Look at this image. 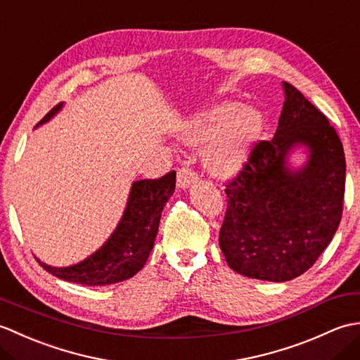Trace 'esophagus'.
Here are the masks:
<instances>
[{"label":"esophagus","mask_w":360,"mask_h":360,"mask_svg":"<svg viewBox=\"0 0 360 360\" xmlns=\"http://www.w3.org/2000/svg\"><path fill=\"white\" fill-rule=\"evenodd\" d=\"M196 179H198V174L190 167H181L178 170V174H176V184H178L179 188L188 187Z\"/></svg>","instance_id":"esophagus-1"}]
</instances>
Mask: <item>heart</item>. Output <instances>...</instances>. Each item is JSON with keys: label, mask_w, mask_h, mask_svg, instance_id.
I'll return each instance as SVG.
<instances>
[{"label": "heart", "mask_w": 360, "mask_h": 360, "mask_svg": "<svg viewBox=\"0 0 360 360\" xmlns=\"http://www.w3.org/2000/svg\"><path fill=\"white\" fill-rule=\"evenodd\" d=\"M263 128V117L252 108L224 102L212 106L188 122L182 141L204 145L202 162L213 176H231L246 162Z\"/></svg>", "instance_id": "heart-1"}]
</instances>
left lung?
<instances>
[{
	"mask_svg": "<svg viewBox=\"0 0 360 360\" xmlns=\"http://www.w3.org/2000/svg\"><path fill=\"white\" fill-rule=\"evenodd\" d=\"M285 105L272 141L250 150L243 170L226 184L227 210L219 248L244 277L288 281L307 272L340 224L345 153L335 129L300 91L283 82ZM307 144L302 171L285 165L287 153Z\"/></svg>",
	"mask_w": 360,
	"mask_h": 360,
	"instance_id": "8db88e82",
	"label": "left lung"
}]
</instances>
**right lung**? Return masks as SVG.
Segmentation results:
<instances>
[{
  "label": "right lung",
  "instance_id": "obj_1",
  "mask_svg": "<svg viewBox=\"0 0 360 360\" xmlns=\"http://www.w3.org/2000/svg\"><path fill=\"white\" fill-rule=\"evenodd\" d=\"M62 105L53 106L40 124L62 110ZM174 186L176 172L173 170L158 179L133 182L124 217L101 249L83 262L68 267H53L40 259L37 262L56 277L85 286H105L131 278L147 262L158 235L160 213L173 195Z\"/></svg>",
  "mask_w": 360,
  "mask_h": 360
}]
</instances>
